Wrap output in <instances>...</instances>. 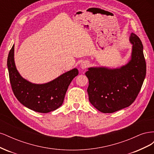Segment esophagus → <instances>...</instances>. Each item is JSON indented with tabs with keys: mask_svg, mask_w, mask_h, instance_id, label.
Here are the masks:
<instances>
[{
	"mask_svg": "<svg viewBox=\"0 0 154 154\" xmlns=\"http://www.w3.org/2000/svg\"><path fill=\"white\" fill-rule=\"evenodd\" d=\"M88 65H89V63H88V62L84 61V62H83L81 63V67H82V69H86V68L88 66Z\"/></svg>",
	"mask_w": 154,
	"mask_h": 154,
	"instance_id": "1",
	"label": "esophagus"
}]
</instances>
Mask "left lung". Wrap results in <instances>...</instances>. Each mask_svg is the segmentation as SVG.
I'll return each instance as SVG.
<instances>
[{"label":"left lung","instance_id":"left-lung-1","mask_svg":"<svg viewBox=\"0 0 154 154\" xmlns=\"http://www.w3.org/2000/svg\"><path fill=\"white\" fill-rule=\"evenodd\" d=\"M131 59L116 69L90 67L85 72L88 79V100L103 113H112L129 106L136 99L146 76V62L140 38L132 32Z\"/></svg>","mask_w":154,"mask_h":154}]
</instances>
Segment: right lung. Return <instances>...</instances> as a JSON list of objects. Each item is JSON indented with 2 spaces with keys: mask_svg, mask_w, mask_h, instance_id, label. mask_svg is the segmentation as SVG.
<instances>
[{
  "mask_svg": "<svg viewBox=\"0 0 154 154\" xmlns=\"http://www.w3.org/2000/svg\"><path fill=\"white\" fill-rule=\"evenodd\" d=\"M14 47L8 57V69L13 92L20 103L37 112L48 113L61 106L69 85L78 74L74 68L53 81L44 84H35L23 78L18 72L14 60Z\"/></svg>",
  "mask_w": 154,
  "mask_h": 154,
  "instance_id": "obj_1",
  "label": "right lung"
}]
</instances>
